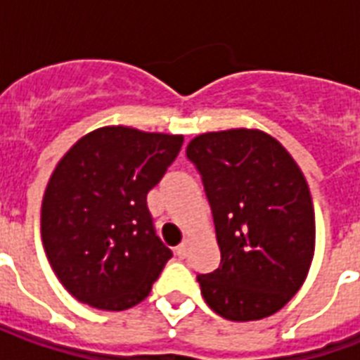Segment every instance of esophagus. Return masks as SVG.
<instances>
[{
  "mask_svg": "<svg viewBox=\"0 0 360 360\" xmlns=\"http://www.w3.org/2000/svg\"><path fill=\"white\" fill-rule=\"evenodd\" d=\"M175 254H177V257H181V259H185L186 256H188V243H181L177 248H175Z\"/></svg>",
  "mask_w": 360,
  "mask_h": 360,
  "instance_id": "1",
  "label": "esophagus"
}]
</instances>
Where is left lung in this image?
I'll return each mask as SVG.
<instances>
[{
    "mask_svg": "<svg viewBox=\"0 0 360 360\" xmlns=\"http://www.w3.org/2000/svg\"><path fill=\"white\" fill-rule=\"evenodd\" d=\"M213 211L220 267L198 274L211 310L230 321L273 316L301 290L316 248L310 188L267 132L231 129L191 140Z\"/></svg>",
    "mask_w": 360,
    "mask_h": 360,
    "instance_id": "8db88e82",
    "label": "left lung"
}]
</instances>
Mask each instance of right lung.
I'll return each mask as SVG.
<instances>
[{
    "mask_svg": "<svg viewBox=\"0 0 360 360\" xmlns=\"http://www.w3.org/2000/svg\"><path fill=\"white\" fill-rule=\"evenodd\" d=\"M181 146V134L117 124L80 138L58 162L42 198V245L80 302L120 312L149 295L172 250L155 233L147 192Z\"/></svg>",
    "mask_w": 360,
    "mask_h": 360,
    "instance_id": "add662e5",
    "label": "right lung"
}]
</instances>
